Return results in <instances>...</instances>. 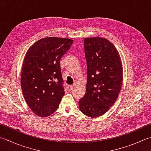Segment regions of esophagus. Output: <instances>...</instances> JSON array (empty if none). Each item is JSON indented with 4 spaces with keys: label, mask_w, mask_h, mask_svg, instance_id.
<instances>
[{
    "label": "esophagus",
    "mask_w": 151,
    "mask_h": 151,
    "mask_svg": "<svg viewBox=\"0 0 151 151\" xmlns=\"http://www.w3.org/2000/svg\"><path fill=\"white\" fill-rule=\"evenodd\" d=\"M73 86H72V85H69L67 86V89H68V90L69 91H70L72 89H73Z\"/></svg>",
    "instance_id": "34e87169"
}]
</instances>
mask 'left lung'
Listing matches in <instances>:
<instances>
[{"label": "left lung", "mask_w": 151, "mask_h": 151, "mask_svg": "<svg viewBox=\"0 0 151 151\" xmlns=\"http://www.w3.org/2000/svg\"><path fill=\"white\" fill-rule=\"evenodd\" d=\"M88 77L86 93L79 108L88 117L101 116L119 97L123 79L120 56L114 44L102 37L84 39Z\"/></svg>", "instance_id": "8db88e82"}]
</instances>
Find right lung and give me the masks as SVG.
<instances>
[{
  "mask_svg": "<svg viewBox=\"0 0 151 151\" xmlns=\"http://www.w3.org/2000/svg\"><path fill=\"white\" fill-rule=\"evenodd\" d=\"M73 40L46 37L29 48L23 60L21 87L29 108L37 116L46 117L57 111L65 91L60 60Z\"/></svg>",
  "mask_w": 151,
  "mask_h": 151,
  "instance_id": "add662e5",
  "label": "right lung"
}]
</instances>
